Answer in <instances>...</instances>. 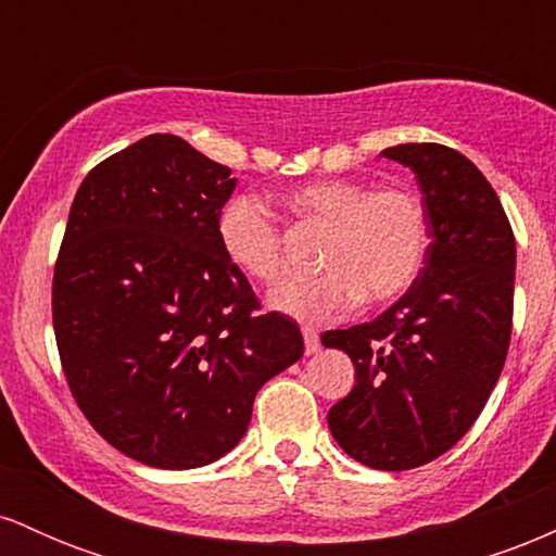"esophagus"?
Listing matches in <instances>:
<instances>
[{
    "label": "esophagus",
    "instance_id": "34e87169",
    "mask_svg": "<svg viewBox=\"0 0 556 556\" xmlns=\"http://www.w3.org/2000/svg\"><path fill=\"white\" fill-rule=\"evenodd\" d=\"M303 340H305V353L308 355L318 353L321 342H318V331L314 327H303Z\"/></svg>",
    "mask_w": 556,
    "mask_h": 556
}]
</instances>
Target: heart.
<instances>
[{
	"label": "heart",
	"mask_w": 556,
	"mask_h": 556,
	"mask_svg": "<svg viewBox=\"0 0 556 556\" xmlns=\"http://www.w3.org/2000/svg\"><path fill=\"white\" fill-rule=\"evenodd\" d=\"M303 232H321L316 264L324 271L279 285L271 308L295 318L348 314L363 298L384 305L405 295L429 251V212L407 185L316 180L279 195ZM216 240L229 264L261 285L287 269L285 229L256 195H232L216 216Z\"/></svg>",
	"instance_id": "obj_1"
}]
</instances>
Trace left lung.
I'll list each match as a JSON object with an SVG mask.
<instances>
[{"mask_svg":"<svg viewBox=\"0 0 556 556\" xmlns=\"http://www.w3.org/2000/svg\"><path fill=\"white\" fill-rule=\"evenodd\" d=\"M416 172L429 251L410 290L374 321L324 331L355 387L329 410L337 444L376 470H410L452 450L481 416L513 334L515 235L481 169L442 143L381 151Z\"/></svg>","mask_w":556,"mask_h":556,"instance_id":"8db88e82","label":"left lung"}]
</instances>
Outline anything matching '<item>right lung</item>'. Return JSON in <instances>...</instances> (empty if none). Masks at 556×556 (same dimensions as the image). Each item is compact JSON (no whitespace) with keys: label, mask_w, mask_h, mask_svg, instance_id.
Masks as SVG:
<instances>
[{"label":"right lung","mask_w":556,"mask_h":556,"mask_svg":"<svg viewBox=\"0 0 556 556\" xmlns=\"http://www.w3.org/2000/svg\"><path fill=\"white\" fill-rule=\"evenodd\" d=\"M229 167L154 132L88 172L52 282L62 371L101 437L164 470L219 460L256 392L303 355L290 316L261 303L222 253Z\"/></svg>","instance_id":"1"}]
</instances>
